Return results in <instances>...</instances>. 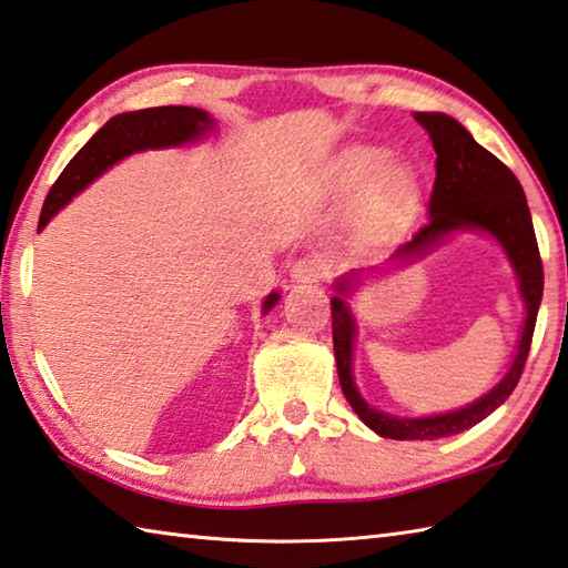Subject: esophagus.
<instances>
[{
	"mask_svg": "<svg viewBox=\"0 0 568 568\" xmlns=\"http://www.w3.org/2000/svg\"><path fill=\"white\" fill-rule=\"evenodd\" d=\"M329 273V263L323 255H305L293 265L295 283H320Z\"/></svg>",
	"mask_w": 568,
	"mask_h": 568,
	"instance_id": "esophagus-1",
	"label": "esophagus"
}]
</instances>
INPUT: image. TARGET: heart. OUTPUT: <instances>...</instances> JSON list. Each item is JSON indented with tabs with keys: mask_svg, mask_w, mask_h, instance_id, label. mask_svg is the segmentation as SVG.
I'll use <instances>...</instances> for the list:
<instances>
[{
	"mask_svg": "<svg viewBox=\"0 0 568 568\" xmlns=\"http://www.w3.org/2000/svg\"><path fill=\"white\" fill-rule=\"evenodd\" d=\"M339 181L345 189L365 185L363 209L369 223L397 229L417 209L419 185L412 166L399 161L385 163V151L357 146L339 161Z\"/></svg>",
	"mask_w": 568,
	"mask_h": 568,
	"instance_id": "heart-1",
	"label": "heart"
}]
</instances>
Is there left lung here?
Segmentation results:
<instances>
[{"label":"left lung","mask_w":568,"mask_h":568,"mask_svg":"<svg viewBox=\"0 0 568 568\" xmlns=\"http://www.w3.org/2000/svg\"><path fill=\"white\" fill-rule=\"evenodd\" d=\"M415 119L427 129L432 146L437 153V179L429 195V223L422 225L415 239L397 248L395 257H415L427 253L445 235L457 231H484L494 235L507 251L519 277L521 301L527 305L517 357L504 375L501 383L489 389L471 405L447 412V415L432 417H395L385 415L359 397L353 379V343H355V320L349 315L345 297L353 291V275L337 281V293L333 297V345L337 377L343 385L349 407L369 429L379 437L389 439H439L469 429L491 415L504 399H507L527 365L536 313H539L544 293V267L539 245H536L531 213L517 176L504 163L489 153L457 119L447 113H415Z\"/></svg>","instance_id":"1"}]
</instances>
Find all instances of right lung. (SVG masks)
<instances>
[{
	"mask_svg": "<svg viewBox=\"0 0 568 568\" xmlns=\"http://www.w3.org/2000/svg\"><path fill=\"white\" fill-rule=\"evenodd\" d=\"M213 126V119L209 113L193 106H156L143 111H129L119 113V116L109 119L94 136L87 141L69 166L61 171L57 183L44 201V209L39 215V231L54 219L59 209L74 199L79 191L99 179L101 173L119 163L123 156L146 149H166V146H181L193 139L203 136L205 131ZM277 293H271L263 303V313L271 311L277 303Z\"/></svg>",
	"mask_w": 568,
	"mask_h": 568,
	"instance_id": "right-lung-1",
	"label": "right lung"
}]
</instances>
